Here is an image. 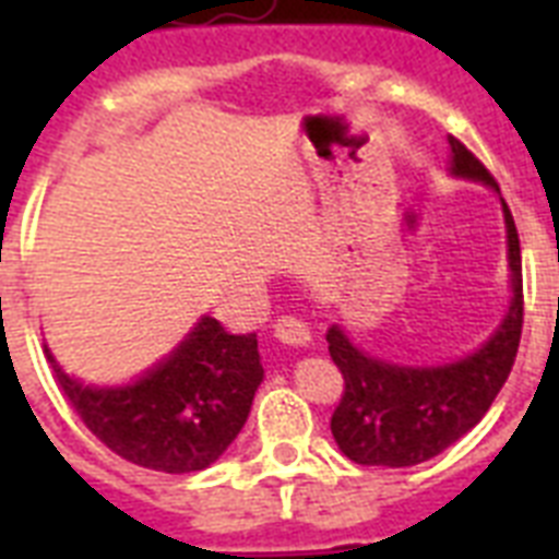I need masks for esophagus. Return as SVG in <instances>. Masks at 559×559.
I'll use <instances>...</instances> for the list:
<instances>
[{
	"instance_id": "esophagus-1",
	"label": "esophagus",
	"mask_w": 559,
	"mask_h": 559,
	"mask_svg": "<svg viewBox=\"0 0 559 559\" xmlns=\"http://www.w3.org/2000/svg\"><path fill=\"white\" fill-rule=\"evenodd\" d=\"M272 328H275V336H278L284 345H307V342H310V328L293 313L278 316Z\"/></svg>"
}]
</instances>
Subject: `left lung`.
<instances>
[{"instance_id": "obj_1", "label": "left lung", "mask_w": 559, "mask_h": 559, "mask_svg": "<svg viewBox=\"0 0 559 559\" xmlns=\"http://www.w3.org/2000/svg\"><path fill=\"white\" fill-rule=\"evenodd\" d=\"M452 174L496 186L473 151L450 135ZM504 205V202H502ZM508 258L513 272L511 310L476 354L441 368H400L366 357L340 328L328 331V350L345 389L333 408L331 432L340 450L368 467H412L435 459L487 415L513 368L522 340V252L516 223L504 205Z\"/></svg>"}]
</instances>
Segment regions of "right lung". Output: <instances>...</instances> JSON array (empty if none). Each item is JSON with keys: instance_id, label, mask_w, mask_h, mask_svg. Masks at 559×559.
Segmentation results:
<instances>
[{"instance_id": "add662e5", "label": "right lung", "mask_w": 559, "mask_h": 559, "mask_svg": "<svg viewBox=\"0 0 559 559\" xmlns=\"http://www.w3.org/2000/svg\"><path fill=\"white\" fill-rule=\"evenodd\" d=\"M55 362V359H51ZM83 426L130 464L193 473L217 461L243 429L263 368L254 333L202 319L162 366L124 389H90L55 366Z\"/></svg>"}]
</instances>
